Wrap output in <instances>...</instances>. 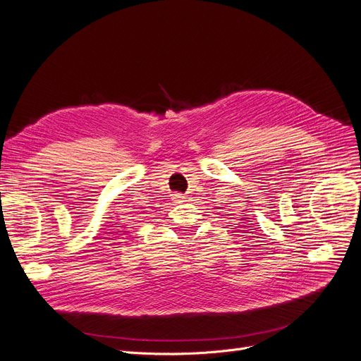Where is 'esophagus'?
<instances>
[{"mask_svg": "<svg viewBox=\"0 0 361 361\" xmlns=\"http://www.w3.org/2000/svg\"><path fill=\"white\" fill-rule=\"evenodd\" d=\"M172 199H173V202H177V204H180V202H183V199H184V196H183L181 193H176V195H172Z\"/></svg>", "mask_w": 361, "mask_h": 361, "instance_id": "esophagus-1", "label": "esophagus"}]
</instances>
